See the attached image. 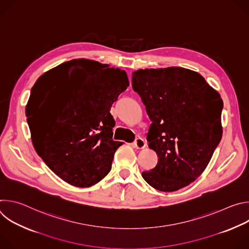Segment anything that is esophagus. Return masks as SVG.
<instances>
[{"mask_svg": "<svg viewBox=\"0 0 249 249\" xmlns=\"http://www.w3.org/2000/svg\"><path fill=\"white\" fill-rule=\"evenodd\" d=\"M134 146L137 149H144L146 147V142L144 141V139L142 138H137L134 142Z\"/></svg>", "mask_w": 249, "mask_h": 249, "instance_id": "obj_1", "label": "esophagus"}]
</instances>
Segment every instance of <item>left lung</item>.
I'll return each instance as SVG.
<instances>
[{
  "label": "left lung",
  "mask_w": 249,
  "mask_h": 249,
  "mask_svg": "<svg viewBox=\"0 0 249 249\" xmlns=\"http://www.w3.org/2000/svg\"><path fill=\"white\" fill-rule=\"evenodd\" d=\"M132 87L152 120L147 140L159 158L142 176L163 192L187 186L205 170L222 139L221 95L200 74L179 67L138 70Z\"/></svg>",
  "instance_id": "left-lung-1"
}]
</instances>
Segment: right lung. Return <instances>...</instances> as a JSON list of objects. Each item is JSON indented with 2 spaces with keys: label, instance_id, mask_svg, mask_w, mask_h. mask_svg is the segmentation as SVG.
Listing matches in <instances>:
<instances>
[{
  "label": "right lung",
  "instance_id": "1",
  "mask_svg": "<svg viewBox=\"0 0 249 249\" xmlns=\"http://www.w3.org/2000/svg\"><path fill=\"white\" fill-rule=\"evenodd\" d=\"M127 87L124 70L87 59L65 62L35 83L25 108L32 143L64 181L89 187L110 171L122 145L112 139L110 108Z\"/></svg>",
  "mask_w": 249,
  "mask_h": 249
}]
</instances>
